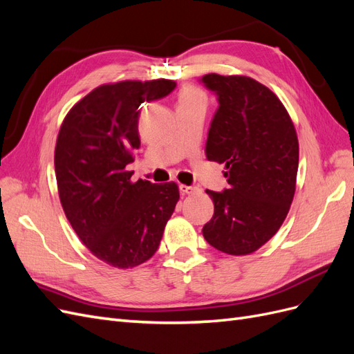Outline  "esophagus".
Here are the masks:
<instances>
[{
  "label": "esophagus",
  "mask_w": 354,
  "mask_h": 354,
  "mask_svg": "<svg viewBox=\"0 0 354 354\" xmlns=\"http://www.w3.org/2000/svg\"><path fill=\"white\" fill-rule=\"evenodd\" d=\"M180 192H181V195H192V194H196V192H199V189L194 187V186L180 185Z\"/></svg>",
  "instance_id": "obj_1"
}]
</instances>
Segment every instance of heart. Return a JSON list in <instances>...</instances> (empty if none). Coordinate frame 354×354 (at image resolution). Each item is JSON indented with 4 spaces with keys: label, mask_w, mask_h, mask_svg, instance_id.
<instances>
[{
    "label": "heart",
    "mask_w": 354,
    "mask_h": 354,
    "mask_svg": "<svg viewBox=\"0 0 354 354\" xmlns=\"http://www.w3.org/2000/svg\"><path fill=\"white\" fill-rule=\"evenodd\" d=\"M207 97L198 87H194V85H186L180 90L178 93V100L177 106L180 104H202L205 106Z\"/></svg>",
    "instance_id": "obj_1"
}]
</instances>
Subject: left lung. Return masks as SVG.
<instances>
[{
	"label": "left lung",
	"mask_w": 354,
	"mask_h": 354,
	"mask_svg": "<svg viewBox=\"0 0 354 354\" xmlns=\"http://www.w3.org/2000/svg\"><path fill=\"white\" fill-rule=\"evenodd\" d=\"M218 95L207 140V159L224 164L229 189L207 190L214 216L205 241L230 255H248L281 229L295 194L298 137L279 97L245 75L202 78Z\"/></svg>",
	"instance_id": "1"
}]
</instances>
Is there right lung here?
I'll return each instance as SVG.
<instances>
[{
    "instance_id": "right-lung-1",
    "label": "right lung",
    "mask_w": 354,
    "mask_h": 354,
    "mask_svg": "<svg viewBox=\"0 0 354 354\" xmlns=\"http://www.w3.org/2000/svg\"><path fill=\"white\" fill-rule=\"evenodd\" d=\"M171 80L99 85L63 120L55 171L62 208L90 252L118 269L152 259L180 199L174 181H131L140 147L138 106L174 90Z\"/></svg>"
}]
</instances>
